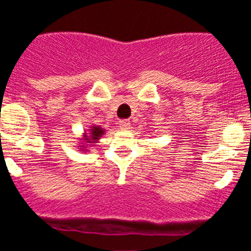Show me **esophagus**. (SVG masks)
Masks as SVG:
<instances>
[{"instance_id":"34e87169","label":"esophagus","mask_w":251,"mask_h":251,"mask_svg":"<svg viewBox=\"0 0 251 251\" xmlns=\"http://www.w3.org/2000/svg\"><path fill=\"white\" fill-rule=\"evenodd\" d=\"M119 125H120V128H123V130H128V128H130V121L121 120L120 123H119Z\"/></svg>"}]
</instances>
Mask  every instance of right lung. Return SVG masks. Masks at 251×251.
I'll return each instance as SVG.
<instances>
[{"label":"right lung","instance_id":"1","mask_svg":"<svg viewBox=\"0 0 251 251\" xmlns=\"http://www.w3.org/2000/svg\"><path fill=\"white\" fill-rule=\"evenodd\" d=\"M105 128H102L101 126L98 125H90L89 130L84 131L83 137L80 139V142H79L78 149H80L79 151L86 152L89 151V147L93 146V145L98 144L100 139L102 137V135L105 133Z\"/></svg>","mask_w":251,"mask_h":251}]
</instances>
